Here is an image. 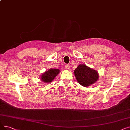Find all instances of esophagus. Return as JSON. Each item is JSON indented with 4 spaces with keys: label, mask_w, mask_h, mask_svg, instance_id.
I'll use <instances>...</instances> for the list:
<instances>
[{
    "label": "esophagus",
    "mask_w": 130,
    "mask_h": 130,
    "mask_svg": "<svg viewBox=\"0 0 130 130\" xmlns=\"http://www.w3.org/2000/svg\"><path fill=\"white\" fill-rule=\"evenodd\" d=\"M65 68L67 70H69L70 69V66L69 65H66Z\"/></svg>",
    "instance_id": "esophagus-1"
}]
</instances>
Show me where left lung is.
Masks as SVG:
<instances>
[{
    "instance_id": "obj_1",
    "label": "left lung",
    "mask_w": 130,
    "mask_h": 130,
    "mask_svg": "<svg viewBox=\"0 0 130 130\" xmlns=\"http://www.w3.org/2000/svg\"><path fill=\"white\" fill-rule=\"evenodd\" d=\"M74 74L79 84L83 87H88L95 83L98 79L96 71L89 68L83 64H80L74 71Z\"/></svg>"
}]
</instances>
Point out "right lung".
Listing matches in <instances>:
<instances>
[{
    "instance_id": "right-lung-1",
    "label": "right lung",
    "mask_w": 130,
    "mask_h": 130,
    "mask_svg": "<svg viewBox=\"0 0 130 130\" xmlns=\"http://www.w3.org/2000/svg\"><path fill=\"white\" fill-rule=\"evenodd\" d=\"M59 71H60L58 69H50L49 71L44 72L42 75L41 80L46 83L52 82L54 78L57 75Z\"/></svg>"
}]
</instances>
